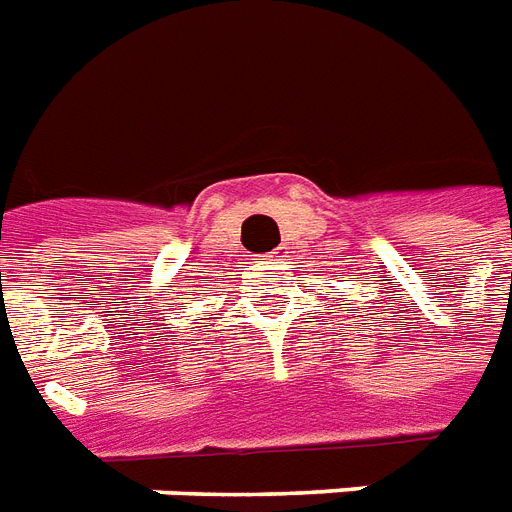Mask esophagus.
I'll return each mask as SVG.
<instances>
[{
    "label": "esophagus",
    "mask_w": 512,
    "mask_h": 512,
    "mask_svg": "<svg viewBox=\"0 0 512 512\" xmlns=\"http://www.w3.org/2000/svg\"><path fill=\"white\" fill-rule=\"evenodd\" d=\"M286 256H288V248H286V245H280V248H275V251L270 253V259H272V261L286 259Z\"/></svg>",
    "instance_id": "obj_1"
}]
</instances>
